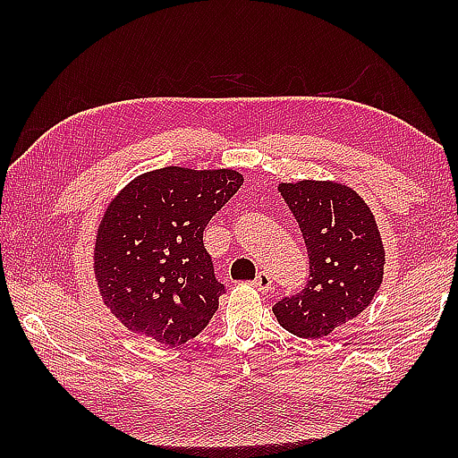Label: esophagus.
<instances>
[{
    "label": "esophagus",
    "mask_w": 458,
    "mask_h": 458,
    "mask_svg": "<svg viewBox=\"0 0 458 458\" xmlns=\"http://www.w3.org/2000/svg\"><path fill=\"white\" fill-rule=\"evenodd\" d=\"M254 287L258 291H264V293H267V291L271 289V277H269L267 271H259L258 277L254 279Z\"/></svg>",
    "instance_id": "1"
}]
</instances>
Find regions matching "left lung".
Here are the masks:
<instances>
[{
    "label": "left lung",
    "mask_w": 458,
    "mask_h": 458,
    "mask_svg": "<svg viewBox=\"0 0 458 458\" xmlns=\"http://www.w3.org/2000/svg\"><path fill=\"white\" fill-rule=\"evenodd\" d=\"M281 197L303 234L307 285L274 305L279 325L318 340L369 305L384 277V246L374 214L358 194L330 181L281 182Z\"/></svg>",
    "instance_id": "1"
}]
</instances>
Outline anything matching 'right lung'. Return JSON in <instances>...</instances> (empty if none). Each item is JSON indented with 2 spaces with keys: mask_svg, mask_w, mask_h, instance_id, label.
Wrapping results in <instances>:
<instances>
[{
  "mask_svg": "<svg viewBox=\"0 0 458 458\" xmlns=\"http://www.w3.org/2000/svg\"><path fill=\"white\" fill-rule=\"evenodd\" d=\"M230 169L163 167L133 179L106 208L94 274L104 303L133 333L181 346L202 333L226 291L202 234L242 187Z\"/></svg>",
  "mask_w": 458,
  "mask_h": 458,
  "instance_id": "right-lung-1",
  "label": "right lung"
}]
</instances>
